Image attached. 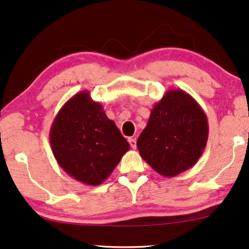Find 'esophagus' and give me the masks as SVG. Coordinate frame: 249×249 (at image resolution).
<instances>
[{"label": "esophagus", "mask_w": 249, "mask_h": 249, "mask_svg": "<svg viewBox=\"0 0 249 249\" xmlns=\"http://www.w3.org/2000/svg\"><path fill=\"white\" fill-rule=\"evenodd\" d=\"M128 143H129V145H131L132 149L136 148V140L134 138H128Z\"/></svg>", "instance_id": "34e87169"}]
</instances>
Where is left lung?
I'll return each instance as SVG.
<instances>
[{
  "label": "left lung",
  "instance_id": "obj_1",
  "mask_svg": "<svg viewBox=\"0 0 249 249\" xmlns=\"http://www.w3.org/2000/svg\"><path fill=\"white\" fill-rule=\"evenodd\" d=\"M208 136V118L202 107L184 90L176 89L167 91L155 104L136 146L153 170L174 177L197 162Z\"/></svg>",
  "mask_w": 249,
  "mask_h": 249
}]
</instances>
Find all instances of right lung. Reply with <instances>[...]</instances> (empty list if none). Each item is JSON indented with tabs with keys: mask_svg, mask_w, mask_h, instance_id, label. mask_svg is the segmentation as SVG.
I'll return each instance as SVG.
<instances>
[{
	"mask_svg": "<svg viewBox=\"0 0 249 249\" xmlns=\"http://www.w3.org/2000/svg\"><path fill=\"white\" fill-rule=\"evenodd\" d=\"M52 151L66 174L91 186L109 177L129 144L101 104L81 91L66 101L50 132Z\"/></svg>",
	"mask_w": 249,
	"mask_h": 249,
	"instance_id": "add662e5",
	"label": "right lung"
}]
</instances>
